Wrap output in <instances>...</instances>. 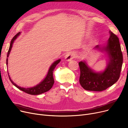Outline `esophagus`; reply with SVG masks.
<instances>
[{"instance_id":"34e87169","label":"esophagus","mask_w":128,"mask_h":128,"mask_svg":"<svg viewBox=\"0 0 128 128\" xmlns=\"http://www.w3.org/2000/svg\"><path fill=\"white\" fill-rule=\"evenodd\" d=\"M76 57V54L74 52H70L66 54L65 55V59L66 61L69 62L71 61L72 59Z\"/></svg>"}]
</instances>
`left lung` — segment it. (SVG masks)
<instances>
[{
	"instance_id": "8db88e82",
	"label": "left lung",
	"mask_w": 128,
	"mask_h": 128,
	"mask_svg": "<svg viewBox=\"0 0 128 128\" xmlns=\"http://www.w3.org/2000/svg\"><path fill=\"white\" fill-rule=\"evenodd\" d=\"M109 38L107 44L102 48L106 52L108 62L105 70L101 72H95L88 66L86 62L78 63L80 69L79 81L86 90L102 91L112 86L120 77L123 62V56L119 40L117 35L109 31ZM95 48H99L98 45Z\"/></svg>"
}]
</instances>
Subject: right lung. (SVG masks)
<instances>
[{"label":"right lung","instance_id":"right-lung-1","mask_svg":"<svg viewBox=\"0 0 128 128\" xmlns=\"http://www.w3.org/2000/svg\"><path fill=\"white\" fill-rule=\"evenodd\" d=\"M20 34V32L18 33L11 40L9 49L8 54H7V58L9 57L10 52L11 50L12 47V44L14 43V42L16 39L18 38V36H19ZM60 61H61L60 59H58V60H56V62H54L50 66L49 70H48V74H47L46 78L44 79V80L42 81L38 84L37 86H36L34 87L26 88H22V87H20V86H17V85L16 84H15L12 81V80L11 79V78L9 75V74H8V71L9 78L10 79V81L11 82V83H12L16 87L18 88H19V90L23 91V92H26L28 94L39 95V94H40L42 93H44L45 92H47V91H48L49 90H50L51 89V88L52 87L53 84L54 83V79L53 78V71H54V68H55L56 66L60 62ZM6 64H7V66H8V58H7V60H6Z\"/></svg>","mask_w":128,"mask_h":128}]
</instances>
